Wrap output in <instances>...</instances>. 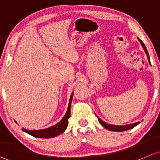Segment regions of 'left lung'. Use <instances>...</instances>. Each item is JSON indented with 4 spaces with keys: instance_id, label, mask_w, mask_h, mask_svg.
Wrapping results in <instances>:
<instances>
[{
    "instance_id": "obj_1",
    "label": "left lung",
    "mask_w": 160,
    "mask_h": 160,
    "mask_svg": "<svg viewBox=\"0 0 160 160\" xmlns=\"http://www.w3.org/2000/svg\"><path fill=\"white\" fill-rule=\"evenodd\" d=\"M139 42H140L142 46V48H144L145 52H146V55H147L148 60H149V62H150V60H149V53H148L147 49H146V46H145V44H143V42H142L140 39H139ZM98 122H100V124H101L102 126H103V127H105V129L110 130V131H115V132H123V131H126V130L131 129H132V128H134L136 126H137L138 124H139V122H136V123H133V124L126 125V126H116V125L108 124V123H106V122H103L101 118H98Z\"/></svg>"
}]
</instances>
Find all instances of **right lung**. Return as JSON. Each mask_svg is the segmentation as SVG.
Instances as JSON below:
<instances>
[{
	"label": "right lung",
	"mask_w": 160,
	"mask_h": 160,
	"mask_svg": "<svg viewBox=\"0 0 160 160\" xmlns=\"http://www.w3.org/2000/svg\"><path fill=\"white\" fill-rule=\"evenodd\" d=\"M72 95L70 98V101H69V104L68 107V110H67L66 113H65V116L62 118V119L58 123L55 125V126H52L50 128H47L41 130H28L25 129H22V130L25 132L28 133L31 136H34V137L37 138H43V139H48V138H53L55 136H58L60 135L61 133L63 132L65 129H66L67 126L68 124V118L70 117V108L71 104H72Z\"/></svg>",
	"instance_id": "right-lung-1"
}]
</instances>
